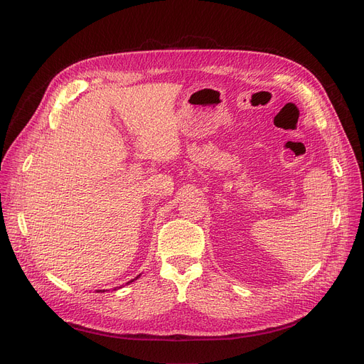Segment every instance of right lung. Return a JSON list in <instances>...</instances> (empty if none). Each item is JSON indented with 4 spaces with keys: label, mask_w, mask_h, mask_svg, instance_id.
I'll use <instances>...</instances> for the list:
<instances>
[{
    "label": "right lung",
    "mask_w": 364,
    "mask_h": 364,
    "mask_svg": "<svg viewBox=\"0 0 364 364\" xmlns=\"http://www.w3.org/2000/svg\"><path fill=\"white\" fill-rule=\"evenodd\" d=\"M139 276H141V274H139ZM139 276H136V277H134V279H132V280H130V282H127V284H132V282H134V280H136V279H138V277H139ZM127 284H126V285H127ZM119 288H121V287H119ZM115 289H118V287H117V288H115ZM115 289H114V291H115ZM105 291H106V289H99V291H97V292H105Z\"/></svg>",
    "instance_id": "right-lung-1"
}]
</instances>
